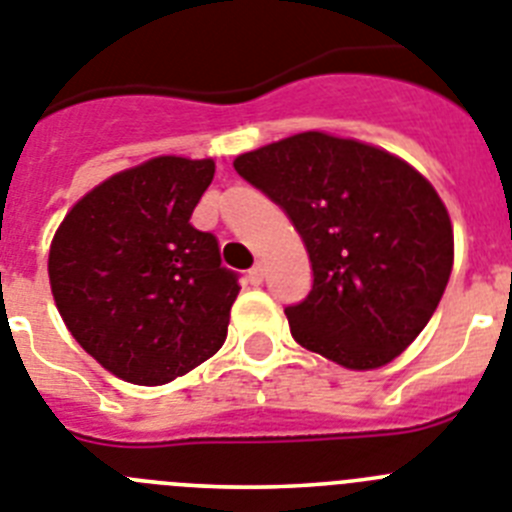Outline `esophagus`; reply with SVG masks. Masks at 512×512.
Here are the masks:
<instances>
[{"instance_id": "obj_1", "label": "esophagus", "mask_w": 512, "mask_h": 512, "mask_svg": "<svg viewBox=\"0 0 512 512\" xmlns=\"http://www.w3.org/2000/svg\"><path fill=\"white\" fill-rule=\"evenodd\" d=\"M262 278H265V270H262V265H255V268H252L250 273H247V281H250L252 286H260Z\"/></svg>"}]
</instances>
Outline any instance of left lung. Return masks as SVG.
Returning a JSON list of instances; mask_svg holds the SVG:
<instances>
[{
  "label": "left lung",
  "mask_w": 512,
  "mask_h": 512,
  "mask_svg": "<svg viewBox=\"0 0 512 512\" xmlns=\"http://www.w3.org/2000/svg\"><path fill=\"white\" fill-rule=\"evenodd\" d=\"M234 170L286 211L309 252V296L286 306L293 340L353 371L394 361L453 268L433 185L389 151L319 131L239 154Z\"/></svg>",
  "instance_id": "1"
}]
</instances>
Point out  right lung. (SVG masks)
Here are the masks:
<instances>
[{
    "label": "right lung",
    "mask_w": 512,
    "mask_h": 512,
    "mask_svg": "<svg viewBox=\"0 0 512 512\" xmlns=\"http://www.w3.org/2000/svg\"><path fill=\"white\" fill-rule=\"evenodd\" d=\"M213 172V159H149L90 190L53 237L59 314L118 379L167 384L224 345L239 275L190 224Z\"/></svg>",
    "instance_id": "add662e5"
}]
</instances>
